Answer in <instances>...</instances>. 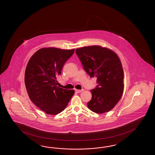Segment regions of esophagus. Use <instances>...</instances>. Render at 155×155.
Here are the masks:
<instances>
[{"label":"esophagus","instance_id":"1","mask_svg":"<svg viewBox=\"0 0 155 155\" xmlns=\"http://www.w3.org/2000/svg\"><path fill=\"white\" fill-rule=\"evenodd\" d=\"M82 91H84V90H78V89H75V91L76 93H81Z\"/></svg>","mask_w":155,"mask_h":155}]
</instances>
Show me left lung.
<instances>
[{
  "instance_id": "1",
  "label": "left lung",
  "mask_w": 155,
  "mask_h": 155,
  "mask_svg": "<svg viewBox=\"0 0 155 155\" xmlns=\"http://www.w3.org/2000/svg\"><path fill=\"white\" fill-rule=\"evenodd\" d=\"M75 53L90 77H97L98 86L91 90L88 108L97 114L110 111L124 90V71L119 57L112 50L99 45L77 48Z\"/></svg>"
}]
</instances>
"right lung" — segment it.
<instances>
[{"mask_svg":"<svg viewBox=\"0 0 155 155\" xmlns=\"http://www.w3.org/2000/svg\"><path fill=\"white\" fill-rule=\"evenodd\" d=\"M74 52L54 47L43 48L35 52L28 61L24 81L31 101L44 112L56 115L68 106L74 90L57 86L58 76L63 66Z\"/></svg>","mask_w":155,"mask_h":155,"instance_id":"right-lung-1","label":"right lung"}]
</instances>
